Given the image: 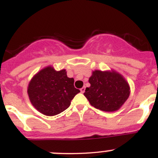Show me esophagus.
<instances>
[{
  "instance_id": "obj_1",
  "label": "esophagus",
  "mask_w": 158,
  "mask_h": 158,
  "mask_svg": "<svg viewBox=\"0 0 158 158\" xmlns=\"http://www.w3.org/2000/svg\"><path fill=\"white\" fill-rule=\"evenodd\" d=\"M85 90V87H82V89H80V92L81 93H84Z\"/></svg>"
}]
</instances>
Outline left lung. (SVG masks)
<instances>
[{
  "mask_svg": "<svg viewBox=\"0 0 158 158\" xmlns=\"http://www.w3.org/2000/svg\"><path fill=\"white\" fill-rule=\"evenodd\" d=\"M84 95L95 108L112 112L117 110L129 96V86L121 75L95 70L89 80Z\"/></svg>",
  "mask_w": 158,
  "mask_h": 158,
  "instance_id": "1",
  "label": "left lung"
}]
</instances>
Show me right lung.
<instances>
[{"label": "right lung", "instance_id": "add662e5", "mask_svg": "<svg viewBox=\"0 0 158 158\" xmlns=\"http://www.w3.org/2000/svg\"><path fill=\"white\" fill-rule=\"evenodd\" d=\"M79 92L74 86V79L67 77L65 69L57 72L51 66L38 73L28 87L32 105L47 116L57 115L67 109Z\"/></svg>", "mask_w": 158, "mask_h": 158}]
</instances>
